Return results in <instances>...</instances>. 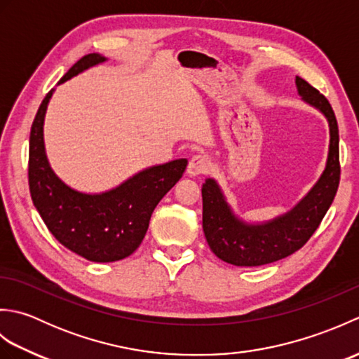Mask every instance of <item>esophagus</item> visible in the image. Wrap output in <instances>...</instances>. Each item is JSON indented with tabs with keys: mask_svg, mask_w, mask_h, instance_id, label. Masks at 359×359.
<instances>
[{
	"mask_svg": "<svg viewBox=\"0 0 359 359\" xmlns=\"http://www.w3.org/2000/svg\"><path fill=\"white\" fill-rule=\"evenodd\" d=\"M210 158L203 154H196L191 158H189L188 163V174L189 175H199V174H205L210 170Z\"/></svg>",
	"mask_w": 359,
	"mask_h": 359,
	"instance_id": "obj_1",
	"label": "esophagus"
}]
</instances>
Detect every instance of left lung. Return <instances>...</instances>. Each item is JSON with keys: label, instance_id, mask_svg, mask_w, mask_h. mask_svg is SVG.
Instances as JSON below:
<instances>
[{"label": "left lung", "instance_id": "obj_1", "mask_svg": "<svg viewBox=\"0 0 359 359\" xmlns=\"http://www.w3.org/2000/svg\"><path fill=\"white\" fill-rule=\"evenodd\" d=\"M297 93L329 120L330 148L325 171L313 189L288 211L262 225H248L234 217L217 184L207 179L202 187V226L210 248L222 261L239 266H257L276 262L306 245L318 230L337 196L339 165L338 121L329 100L301 77H296Z\"/></svg>", "mask_w": 359, "mask_h": 359}]
</instances>
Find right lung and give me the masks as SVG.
<instances>
[{
    "mask_svg": "<svg viewBox=\"0 0 359 359\" xmlns=\"http://www.w3.org/2000/svg\"><path fill=\"white\" fill-rule=\"evenodd\" d=\"M100 53L80 58L60 83L103 63ZM53 89L46 94L29 139V189L43 222L62 245L93 262H114L139 248L162 197L177 184L187 158L148 168L103 194H83L65 185L50 170L44 152L43 121Z\"/></svg>",
    "mask_w": 359,
    "mask_h": 359,
    "instance_id": "add662e5",
    "label": "right lung"
}]
</instances>
